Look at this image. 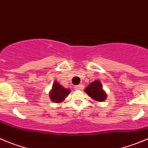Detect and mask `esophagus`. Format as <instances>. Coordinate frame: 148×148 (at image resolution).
<instances>
[{"label": "esophagus", "mask_w": 148, "mask_h": 148, "mask_svg": "<svg viewBox=\"0 0 148 148\" xmlns=\"http://www.w3.org/2000/svg\"><path fill=\"white\" fill-rule=\"evenodd\" d=\"M83 88V86H82V85H77V86H75V89L76 90H81Z\"/></svg>", "instance_id": "34e87169"}]
</instances>
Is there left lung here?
Wrapping results in <instances>:
<instances>
[{"label":"left lung","mask_w":148,"mask_h":148,"mask_svg":"<svg viewBox=\"0 0 148 148\" xmlns=\"http://www.w3.org/2000/svg\"><path fill=\"white\" fill-rule=\"evenodd\" d=\"M85 90L90 97L98 101H103L107 99V95L102 89L101 84L98 80L91 82Z\"/></svg>","instance_id":"obj_1"}]
</instances>
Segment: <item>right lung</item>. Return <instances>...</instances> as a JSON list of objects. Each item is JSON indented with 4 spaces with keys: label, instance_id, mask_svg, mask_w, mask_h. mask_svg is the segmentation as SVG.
<instances>
[{
    "label": "right lung",
    "instance_id": "right-lung-1",
    "mask_svg": "<svg viewBox=\"0 0 148 148\" xmlns=\"http://www.w3.org/2000/svg\"><path fill=\"white\" fill-rule=\"evenodd\" d=\"M70 90L63 88L58 82H55L52 86V89L49 93V97L52 101L55 103L62 102L66 96L69 94Z\"/></svg>",
    "mask_w": 148,
    "mask_h": 148
}]
</instances>
